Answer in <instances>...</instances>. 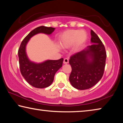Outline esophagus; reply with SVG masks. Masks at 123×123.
<instances>
[{"label": "esophagus", "mask_w": 123, "mask_h": 123, "mask_svg": "<svg viewBox=\"0 0 123 123\" xmlns=\"http://www.w3.org/2000/svg\"><path fill=\"white\" fill-rule=\"evenodd\" d=\"M69 62V60H68V58H65L63 60V63L64 64H67Z\"/></svg>", "instance_id": "1"}]
</instances>
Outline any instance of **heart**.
<instances>
[{"instance_id": "b5f03b06", "label": "heart", "mask_w": 123, "mask_h": 123, "mask_svg": "<svg viewBox=\"0 0 123 123\" xmlns=\"http://www.w3.org/2000/svg\"><path fill=\"white\" fill-rule=\"evenodd\" d=\"M87 39V34L81 30H69L64 31L59 37L60 46L64 49L69 48L75 44V48L78 49Z\"/></svg>"}]
</instances>
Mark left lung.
Returning <instances> with one entry per match:
<instances>
[{
    "label": "left lung",
    "mask_w": 123,
    "mask_h": 123,
    "mask_svg": "<svg viewBox=\"0 0 123 123\" xmlns=\"http://www.w3.org/2000/svg\"><path fill=\"white\" fill-rule=\"evenodd\" d=\"M92 44L74 54L70 57L72 67L69 76L70 84L80 90L89 89L98 82L103 76L106 52L98 35L91 30Z\"/></svg>",
    "instance_id": "left-lung-1"
}]
</instances>
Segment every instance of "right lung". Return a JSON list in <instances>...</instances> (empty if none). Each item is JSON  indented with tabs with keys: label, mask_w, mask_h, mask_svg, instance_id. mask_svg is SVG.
<instances>
[{
	"label": "right lung",
	"mask_w": 123,
	"mask_h": 123,
	"mask_svg": "<svg viewBox=\"0 0 123 123\" xmlns=\"http://www.w3.org/2000/svg\"><path fill=\"white\" fill-rule=\"evenodd\" d=\"M52 27L41 26L32 30L22 42L18 55L20 73L29 84L38 88L49 86L53 82L54 75L62 66L63 59L47 60L41 63L30 61L27 56L25 48L27 43L33 36L39 33L50 35L55 30Z\"/></svg>",
	"instance_id": "add662e5"
}]
</instances>
